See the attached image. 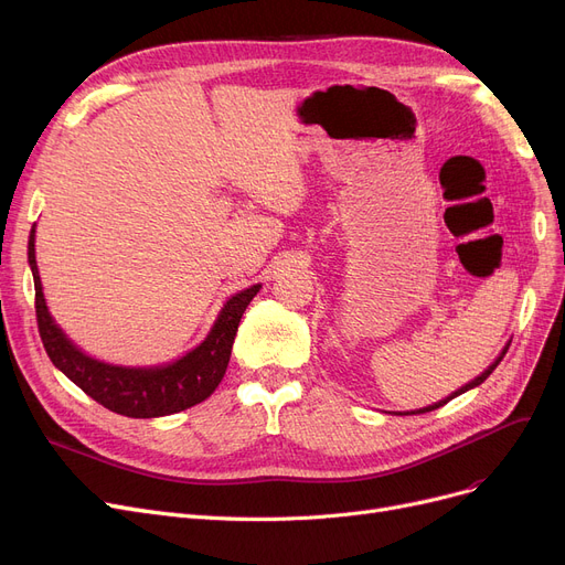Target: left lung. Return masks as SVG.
I'll return each mask as SVG.
<instances>
[{
	"label": "left lung",
	"mask_w": 565,
	"mask_h": 565,
	"mask_svg": "<svg viewBox=\"0 0 565 565\" xmlns=\"http://www.w3.org/2000/svg\"><path fill=\"white\" fill-rule=\"evenodd\" d=\"M507 350H509V345L501 350V354H499V358L494 360V364H490V366H488V369H486L477 380H471L469 384H465V387H460V390H458L456 394H451L449 398H444V401H439V403H435V405H428V407H424V409H417V412H419V414H424V412H433V409H437V407H441V405H447L451 398H456V396H460V394H465V392H469V390H473V387H479V384H481V382H486V380H488V375H490V373L497 369V364L503 360V354H507ZM412 414H414V412H412Z\"/></svg>",
	"instance_id": "1"
}]
</instances>
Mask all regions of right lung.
I'll use <instances>...</instances> for the list:
<instances>
[{
    "instance_id": "add662e5",
    "label": "right lung",
    "mask_w": 565,
    "mask_h": 565,
    "mask_svg": "<svg viewBox=\"0 0 565 565\" xmlns=\"http://www.w3.org/2000/svg\"><path fill=\"white\" fill-rule=\"evenodd\" d=\"M34 233V228L29 233V265H32L34 273L39 334L52 364L71 377L86 396H92L96 403L116 414H124V417L153 419L188 409L217 390L231 360L237 324H241L247 305L254 300L260 286H252L233 295L224 305L207 339L178 362L158 369L109 366L86 358L56 328L47 313L36 267Z\"/></svg>"
}]
</instances>
